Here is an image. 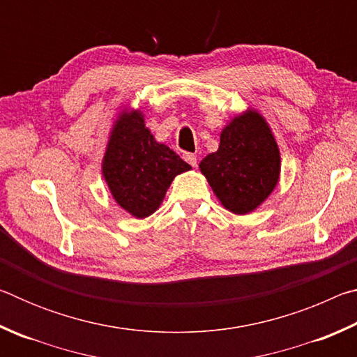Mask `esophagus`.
I'll return each mask as SVG.
<instances>
[{
	"label": "esophagus",
	"instance_id": "1",
	"mask_svg": "<svg viewBox=\"0 0 357 357\" xmlns=\"http://www.w3.org/2000/svg\"><path fill=\"white\" fill-rule=\"evenodd\" d=\"M184 160L187 162V164H190L193 168L197 167V155H195V154L185 153V154H184Z\"/></svg>",
	"mask_w": 357,
	"mask_h": 357
}]
</instances>
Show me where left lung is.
Wrapping results in <instances>:
<instances>
[{
	"label": "left lung",
	"mask_w": 357,
	"mask_h": 357,
	"mask_svg": "<svg viewBox=\"0 0 357 357\" xmlns=\"http://www.w3.org/2000/svg\"><path fill=\"white\" fill-rule=\"evenodd\" d=\"M200 170L223 208L239 215L255 211L280 176V151L266 119L255 110L234 116Z\"/></svg>",
	"instance_id": "1"
}]
</instances>
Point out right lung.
I'll return each instance as SVG.
<instances>
[{
	"label": "right lung",
	"mask_w": 357,
	"mask_h": 357,
	"mask_svg": "<svg viewBox=\"0 0 357 357\" xmlns=\"http://www.w3.org/2000/svg\"><path fill=\"white\" fill-rule=\"evenodd\" d=\"M190 165L144 126L142 112H121L108 138L102 174L121 208L137 219L154 213L174 176Z\"/></svg>",
	"instance_id": "obj_1"
}]
</instances>
